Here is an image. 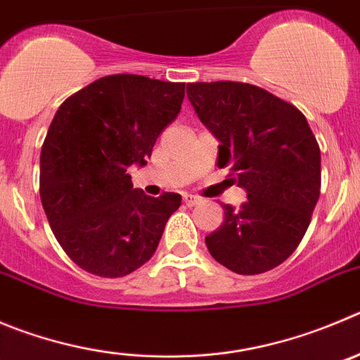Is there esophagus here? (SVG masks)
Masks as SVG:
<instances>
[{"label":"esophagus","instance_id":"obj_1","mask_svg":"<svg viewBox=\"0 0 360 360\" xmlns=\"http://www.w3.org/2000/svg\"><path fill=\"white\" fill-rule=\"evenodd\" d=\"M183 199L186 202V206H197V204H200V197L191 195V193H184Z\"/></svg>","mask_w":360,"mask_h":360}]
</instances>
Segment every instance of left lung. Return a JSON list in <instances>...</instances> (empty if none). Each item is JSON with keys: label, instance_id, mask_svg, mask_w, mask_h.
<instances>
[{"label": "left lung", "instance_id": "8db88e82", "mask_svg": "<svg viewBox=\"0 0 360 360\" xmlns=\"http://www.w3.org/2000/svg\"><path fill=\"white\" fill-rule=\"evenodd\" d=\"M188 99L217 136L218 167L247 191L240 210L224 204V221L207 234L211 256L240 275L288 259L304 238L320 197L321 156L304 113L250 83H188Z\"/></svg>", "mask_w": 360, "mask_h": 360}]
</instances>
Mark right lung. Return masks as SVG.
Here are the masks:
<instances>
[{
    "label": "right lung",
    "instance_id": "1",
    "mask_svg": "<svg viewBox=\"0 0 360 360\" xmlns=\"http://www.w3.org/2000/svg\"><path fill=\"white\" fill-rule=\"evenodd\" d=\"M183 99L184 83L112 74L56 112L40 150V200L58 243L89 274L124 277L156 252L181 195H146L127 167L147 165Z\"/></svg>",
    "mask_w": 360,
    "mask_h": 360
}]
</instances>
